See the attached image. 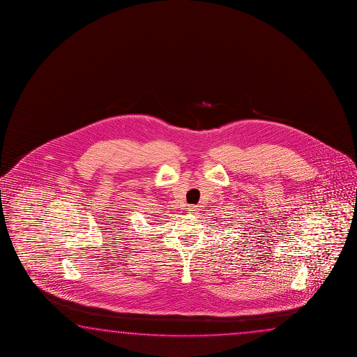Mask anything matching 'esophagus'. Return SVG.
I'll return each instance as SVG.
<instances>
[{"mask_svg": "<svg viewBox=\"0 0 357 357\" xmlns=\"http://www.w3.org/2000/svg\"><path fill=\"white\" fill-rule=\"evenodd\" d=\"M196 210H197V206H188V211L190 212V213H195Z\"/></svg>", "mask_w": 357, "mask_h": 357, "instance_id": "1", "label": "esophagus"}]
</instances>
